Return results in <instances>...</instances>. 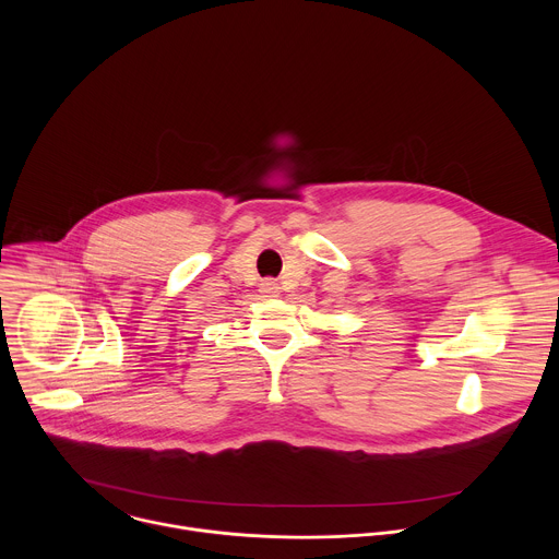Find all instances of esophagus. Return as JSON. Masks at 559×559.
<instances>
[{"mask_svg": "<svg viewBox=\"0 0 559 559\" xmlns=\"http://www.w3.org/2000/svg\"><path fill=\"white\" fill-rule=\"evenodd\" d=\"M278 289H281V287H278V283H276V281H272V278H267V281H263V283H261V292H263V294H267V296H276V294H278Z\"/></svg>", "mask_w": 559, "mask_h": 559, "instance_id": "obj_1", "label": "esophagus"}]
</instances>
